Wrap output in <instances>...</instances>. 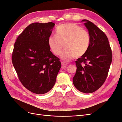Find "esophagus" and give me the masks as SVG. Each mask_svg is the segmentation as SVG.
Here are the masks:
<instances>
[{
  "label": "esophagus",
  "mask_w": 122,
  "mask_h": 122,
  "mask_svg": "<svg viewBox=\"0 0 122 122\" xmlns=\"http://www.w3.org/2000/svg\"><path fill=\"white\" fill-rule=\"evenodd\" d=\"M61 64L62 66H66V65H68V64L67 63V62H63V61H61Z\"/></svg>",
  "instance_id": "1"
}]
</instances>
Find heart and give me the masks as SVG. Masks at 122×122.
<instances>
[{"label":"heart","instance_id":"heart-1","mask_svg":"<svg viewBox=\"0 0 122 122\" xmlns=\"http://www.w3.org/2000/svg\"><path fill=\"white\" fill-rule=\"evenodd\" d=\"M56 36H51L48 40L50 51L56 56L61 54V58L68 61L72 58L79 57L86 53L90 47L91 37L89 32L75 23L59 25L55 31Z\"/></svg>","mask_w":122,"mask_h":122}]
</instances>
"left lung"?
<instances>
[{
  "instance_id": "1",
  "label": "left lung",
  "mask_w": 122,
  "mask_h": 122,
  "mask_svg": "<svg viewBox=\"0 0 122 122\" xmlns=\"http://www.w3.org/2000/svg\"><path fill=\"white\" fill-rule=\"evenodd\" d=\"M91 37L86 53L76 62V72L73 78L74 86L84 93H92L98 90L108 76L112 61V51L104 32L92 22L83 20Z\"/></svg>"
}]
</instances>
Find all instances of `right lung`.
I'll use <instances>...</instances> for the list:
<instances>
[{
    "label": "right lung",
    "mask_w": 122,
    "mask_h": 122,
    "mask_svg": "<svg viewBox=\"0 0 122 122\" xmlns=\"http://www.w3.org/2000/svg\"><path fill=\"white\" fill-rule=\"evenodd\" d=\"M55 24L33 23L18 36L12 53V63L23 86L36 94L48 92L61 67L60 58L51 52L48 40Z\"/></svg>",
    "instance_id": "add662e5"
}]
</instances>
